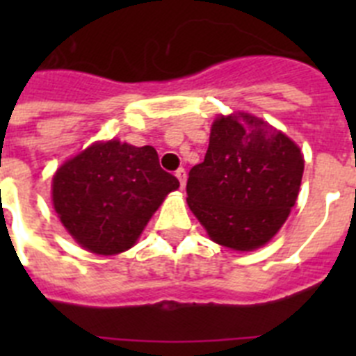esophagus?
<instances>
[{
    "instance_id": "1",
    "label": "esophagus",
    "mask_w": 356,
    "mask_h": 356,
    "mask_svg": "<svg viewBox=\"0 0 356 356\" xmlns=\"http://www.w3.org/2000/svg\"><path fill=\"white\" fill-rule=\"evenodd\" d=\"M176 178H178V181H180V187L184 188L185 181H187V172H185V169H178V171H176Z\"/></svg>"
}]
</instances>
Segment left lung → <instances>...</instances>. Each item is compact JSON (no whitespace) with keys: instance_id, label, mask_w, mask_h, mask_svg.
<instances>
[{"instance_id":"8db88e82","label":"left lung","mask_w":356,"mask_h":356,"mask_svg":"<svg viewBox=\"0 0 356 356\" xmlns=\"http://www.w3.org/2000/svg\"><path fill=\"white\" fill-rule=\"evenodd\" d=\"M300 147L251 114L221 115L205 160L188 172L187 203L213 242L251 251L271 241L300 193Z\"/></svg>"}]
</instances>
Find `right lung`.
Instances as JSON below:
<instances>
[{"label":"right lung","instance_id":"1","mask_svg":"<svg viewBox=\"0 0 356 356\" xmlns=\"http://www.w3.org/2000/svg\"><path fill=\"white\" fill-rule=\"evenodd\" d=\"M153 146L108 140L89 146L53 176V207L72 238L97 254L130 250L171 191Z\"/></svg>","mask_w":356,"mask_h":356}]
</instances>
